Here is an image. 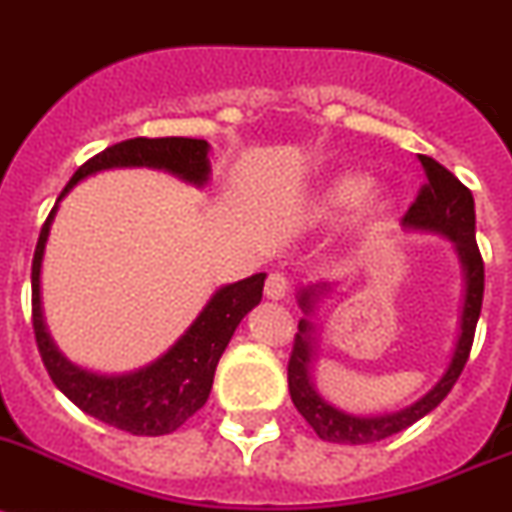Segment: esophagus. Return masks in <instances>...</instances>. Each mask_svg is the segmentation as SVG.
<instances>
[{
  "label": "esophagus",
  "mask_w": 512,
  "mask_h": 512,
  "mask_svg": "<svg viewBox=\"0 0 512 512\" xmlns=\"http://www.w3.org/2000/svg\"><path fill=\"white\" fill-rule=\"evenodd\" d=\"M264 293H266V298H272V301H282V298L290 293V280H287L285 274H280V272L269 274V277H266Z\"/></svg>",
  "instance_id": "34e87169"
}]
</instances>
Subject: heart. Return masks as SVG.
Returning <instances> with one entry per match:
<instances>
[{"mask_svg": "<svg viewBox=\"0 0 512 512\" xmlns=\"http://www.w3.org/2000/svg\"><path fill=\"white\" fill-rule=\"evenodd\" d=\"M371 188H374V180L369 175H361V172H348V175L335 177L319 193V198H316V219H322V222H340V219L350 217L358 206H362V201L366 200L367 206L363 207L366 217L371 222H379L390 211V201L382 193H371Z\"/></svg>", "mask_w": 512, "mask_h": 512, "instance_id": "1", "label": "heart"}]
</instances>
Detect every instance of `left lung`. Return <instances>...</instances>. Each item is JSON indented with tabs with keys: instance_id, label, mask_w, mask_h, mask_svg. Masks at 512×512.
Instances as JSON below:
<instances>
[{
	"instance_id": "8db88e82",
	"label": "left lung",
	"mask_w": 512,
	"mask_h": 512,
	"mask_svg": "<svg viewBox=\"0 0 512 512\" xmlns=\"http://www.w3.org/2000/svg\"><path fill=\"white\" fill-rule=\"evenodd\" d=\"M418 162L426 172V183L421 185L416 201L405 211L403 225L413 227V230L447 235L458 248L460 264H463V272H466V301H463L460 337L458 345H455L453 361H450L447 371L432 390L426 392L418 403L403 408V411L387 413V416H350V413L337 411L329 403H324L311 387V356H314V337L311 335H314V327L308 322V316L314 311L319 293H324L329 287L314 285L301 290V308L306 319L298 322V335H295L293 353H290V363H287V387H290V398H293L298 413L327 442L371 445V442L392 437V434L403 432L411 424H416L418 418H424L426 413L434 411L447 398V392L453 390L460 371L466 366L471 345H474L476 322H479L481 301H484V261H481V251L476 246L474 196L437 159L418 154Z\"/></svg>"
}]
</instances>
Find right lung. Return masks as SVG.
<instances>
[{
    "mask_svg": "<svg viewBox=\"0 0 512 512\" xmlns=\"http://www.w3.org/2000/svg\"><path fill=\"white\" fill-rule=\"evenodd\" d=\"M206 154H209V143L201 138H180V135L130 138V141L114 143L101 154L91 156L86 164H80L65 190L59 193L57 204L67 190L78 185V180L99 170H112V167H156V170H167L183 177L188 183L204 185L209 180ZM57 204L41 227L31 266L33 335H36L38 353L49 377L80 411H86L88 416L99 418L114 429L138 434V437H162V434L175 432L209 400L219 358L225 353L240 319L253 306H259L266 274H253L248 280L217 290L196 322L190 324L188 332L146 369L122 374V377L91 374L86 369H78L54 348V342L46 335L44 316H41L38 274H41V256H44L46 235L52 227Z\"/></svg>",
    "mask_w": 512,
    "mask_h": 512,
    "instance_id": "1",
    "label": "right lung"
}]
</instances>
